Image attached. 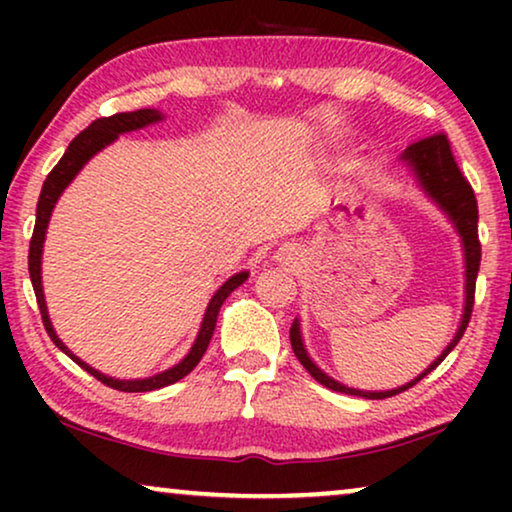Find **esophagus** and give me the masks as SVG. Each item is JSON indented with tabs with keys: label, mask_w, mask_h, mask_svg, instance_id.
I'll use <instances>...</instances> for the list:
<instances>
[{
	"label": "esophagus",
	"mask_w": 512,
	"mask_h": 512,
	"mask_svg": "<svg viewBox=\"0 0 512 512\" xmlns=\"http://www.w3.org/2000/svg\"><path fill=\"white\" fill-rule=\"evenodd\" d=\"M277 261L284 263V265L296 263V249H293V247H282V249H279V254H277Z\"/></svg>",
	"instance_id": "1"
}]
</instances>
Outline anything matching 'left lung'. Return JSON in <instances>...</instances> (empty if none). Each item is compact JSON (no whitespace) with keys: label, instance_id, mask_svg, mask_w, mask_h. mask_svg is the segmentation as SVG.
Wrapping results in <instances>:
<instances>
[{"label":"left lung","instance_id":"8db88e82","mask_svg":"<svg viewBox=\"0 0 512 512\" xmlns=\"http://www.w3.org/2000/svg\"><path fill=\"white\" fill-rule=\"evenodd\" d=\"M403 160L408 163L415 174L422 181V186L426 188V193L431 195L433 200L438 202L440 207L450 214V219L457 226L461 240H464V249H466V307H464V319H461V326L454 340L450 342V347L440 354V359L431 363L429 368L424 370L422 375L415 377V380L403 384V387L391 389V391H359V389H349L345 384L331 380V377L321 373V370L314 366L310 356H307L303 340H300V328L298 321H293L291 326V347L293 354L298 356V361L303 363L307 373H310L314 380L324 384V387L340 391V394H352V396H363V398H389L401 394V391L415 387L419 380H424L431 370H436L447 354L457 347V342L464 335L468 321H471L473 314V303H475V279H478V270H480V237H478V200H475V193L468 179L461 174L457 160H454L450 139H447L445 132H436V135L419 139V142L410 144L403 153Z\"/></svg>","mask_w":512,"mask_h":512}]
</instances>
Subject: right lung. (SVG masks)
<instances>
[{"label":"right lung","mask_w":512,"mask_h":512,"mask_svg":"<svg viewBox=\"0 0 512 512\" xmlns=\"http://www.w3.org/2000/svg\"><path fill=\"white\" fill-rule=\"evenodd\" d=\"M156 121H160V114L156 109L125 111V114L97 118V121L90 123L86 130L79 132V135L72 139V144L67 146L65 156H62L58 160V165H55L53 170L48 172L44 186H41V195H39V202H37V221H34V233H32V240H30V258H27V265H30V279H32V286H34V296H37L41 321H44L48 338H51L55 345H58V349H62V352L69 356V359H72L74 363H79L83 370H88V373L93 375L95 380H100L102 384H107V387H111V389L130 391V394H132V391H153V389L167 387V384L179 382L181 377H186L188 373H191V370L200 363L202 354L207 352V345H209V340H212V335H214L216 317H219L223 300H226L230 293H233L237 286H240L244 279H247V272H240V275L230 277L228 282L214 293V298L209 300L205 319H202V328L198 333V340H195V345H193L191 352H188L186 359L177 363L174 368L165 370V373H158V375L149 377V380H114V377L97 373L95 368H90L88 363H83L79 359V356H74L72 352H69V349L60 342L58 335H55L53 326H51V319H48V312H46L44 289H41V249H44L46 226H48V219H51L55 202H58L60 193L65 191V186L69 184V181L76 177V172H79L81 167L88 163L90 156H95L97 151L114 142V139L121 135V132L144 128V125L156 123Z\"/></svg>","instance_id":"add662e5"}]
</instances>
